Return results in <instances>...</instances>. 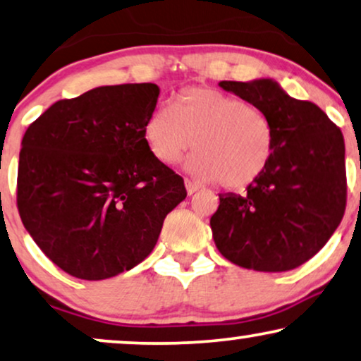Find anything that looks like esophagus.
Segmentation results:
<instances>
[{"label": "esophagus", "mask_w": 361, "mask_h": 361, "mask_svg": "<svg viewBox=\"0 0 361 361\" xmlns=\"http://www.w3.org/2000/svg\"><path fill=\"white\" fill-rule=\"evenodd\" d=\"M185 189H187V194L192 195L194 192L199 190V184H195V182L190 179H185Z\"/></svg>", "instance_id": "obj_1"}]
</instances>
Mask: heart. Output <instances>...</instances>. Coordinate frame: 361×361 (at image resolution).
<instances>
[{"instance_id": "obj_1", "label": "heart", "mask_w": 361, "mask_h": 361, "mask_svg": "<svg viewBox=\"0 0 361 361\" xmlns=\"http://www.w3.org/2000/svg\"><path fill=\"white\" fill-rule=\"evenodd\" d=\"M149 152L162 164H174L192 146L185 167L200 180L243 187L255 180L274 152V126L254 106L212 87H189L172 107L159 104L142 129Z\"/></svg>"}]
</instances>
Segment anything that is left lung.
Segmentation results:
<instances>
[{"instance_id": "8db88e82", "label": "left lung", "mask_w": 361, "mask_h": 361, "mask_svg": "<svg viewBox=\"0 0 361 361\" xmlns=\"http://www.w3.org/2000/svg\"><path fill=\"white\" fill-rule=\"evenodd\" d=\"M219 86L264 112L275 142L269 164L245 194L219 195L221 204L210 217L215 245L243 269H297L329 242L343 219V134L317 104L288 96L274 79Z\"/></svg>"}]
</instances>
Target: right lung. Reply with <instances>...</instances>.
<instances>
[{
  "label": "right lung",
  "instance_id": "obj_1",
  "mask_svg": "<svg viewBox=\"0 0 361 361\" xmlns=\"http://www.w3.org/2000/svg\"><path fill=\"white\" fill-rule=\"evenodd\" d=\"M152 82L94 87L54 102L26 129L18 210L46 257L82 280L128 272L156 247L184 179L149 152Z\"/></svg>",
  "mask_w": 361,
  "mask_h": 361
}]
</instances>
